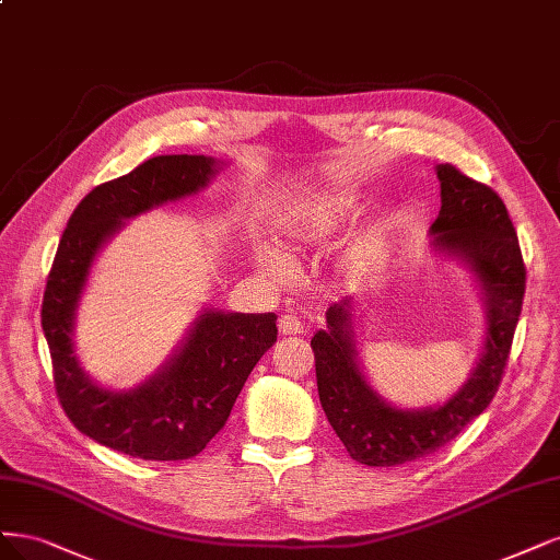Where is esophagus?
<instances>
[{
  "instance_id": "34e87169",
  "label": "esophagus",
  "mask_w": 560,
  "mask_h": 560,
  "mask_svg": "<svg viewBox=\"0 0 560 560\" xmlns=\"http://www.w3.org/2000/svg\"><path fill=\"white\" fill-rule=\"evenodd\" d=\"M278 329L282 336H301L303 334V324L296 315H282L278 322Z\"/></svg>"
}]
</instances>
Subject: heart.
<instances>
[{"label":"heart","mask_w":560,"mask_h":560,"mask_svg":"<svg viewBox=\"0 0 560 560\" xmlns=\"http://www.w3.org/2000/svg\"><path fill=\"white\" fill-rule=\"evenodd\" d=\"M347 210H350V197L340 191H324V195L301 201L284 222V243L289 247H303L326 241L340 226ZM257 266L276 282H284L292 276V266L271 247L257 249Z\"/></svg>","instance_id":"b5f03b06"}]
</instances>
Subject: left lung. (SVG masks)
Masks as SVG:
<instances>
[{"label":"left lung","instance_id":"8db88e82","mask_svg":"<svg viewBox=\"0 0 560 560\" xmlns=\"http://www.w3.org/2000/svg\"><path fill=\"white\" fill-rule=\"evenodd\" d=\"M440 213L431 224L433 247L464 264L481 287L487 338L475 371L438 408L400 410L384 400L359 369L354 301L326 311V329L311 340L319 402L336 435L363 466L392 468L423 458L452 442L489 408L503 380L526 292V266L508 208L489 185L438 164Z\"/></svg>","mask_w":560,"mask_h":560}]
</instances>
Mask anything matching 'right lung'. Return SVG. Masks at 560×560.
Instances as JSON below:
<instances>
[{
    "label": "right lung",
    "instance_id": "1",
    "mask_svg": "<svg viewBox=\"0 0 560 560\" xmlns=\"http://www.w3.org/2000/svg\"><path fill=\"white\" fill-rule=\"evenodd\" d=\"M215 173L213 158L160 155L94 187L69 218L48 273L42 326L57 398L81 433L133 458L197 456L220 433L247 375L278 340L276 313L203 311L168 363L129 392L100 387L75 357V307L96 253L122 220L197 195Z\"/></svg>",
    "mask_w": 560,
    "mask_h": 560
}]
</instances>
